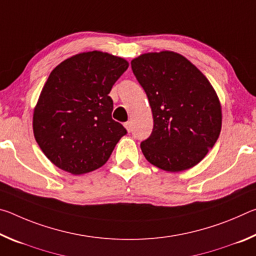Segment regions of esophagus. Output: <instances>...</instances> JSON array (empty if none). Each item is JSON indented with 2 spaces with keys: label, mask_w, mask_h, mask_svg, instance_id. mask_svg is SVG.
<instances>
[{
  "label": "esophagus",
  "mask_w": 256,
  "mask_h": 256,
  "mask_svg": "<svg viewBox=\"0 0 256 256\" xmlns=\"http://www.w3.org/2000/svg\"><path fill=\"white\" fill-rule=\"evenodd\" d=\"M124 126L126 128V130L128 132H131L132 131V123L131 122H126V123H124Z\"/></svg>",
  "instance_id": "obj_1"
}]
</instances>
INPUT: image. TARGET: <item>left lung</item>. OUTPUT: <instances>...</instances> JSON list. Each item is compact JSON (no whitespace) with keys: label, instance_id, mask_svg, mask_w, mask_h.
<instances>
[{"label":"left lung","instance_id":"obj_1","mask_svg":"<svg viewBox=\"0 0 256 256\" xmlns=\"http://www.w3.org/2000/svg\"><path fill=\"white\" fill-rule=\"evenodd\" d=\"M131 66L152 110V132L141 142L146 159L167 172L196 166L222 130V107L210 82L174 52L144 54Z\"/></svg>","mask_w":256,"mask_h":256}]
</instances>
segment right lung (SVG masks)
Here are the masks:
<instances>
[{
  "label": "right lung",
  "instance_id": "add662e5",
  "mask_svg": "<svg viewBox=\"0 0 256 256\" xmlns=\"http://www.w3.org/2000/svg\"><path fill=\"white\" fill-rule=\"evenodd\" d=\"M126 60L88 52L56 66L34 112V134L42 152L60 170L80 175L102 167L128 133L112 118V86Z\"/></svg>",
  "mask_w": 256,
  "mask_h": 256
}]
</instances>
